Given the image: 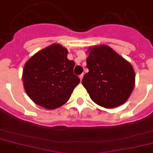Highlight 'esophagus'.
Returning <instances> with one entry per match:
<instances>
[{
	"label": "esophagus",
	"instance_id": "34e87169",
	"mask_svg": "<svg viewBox=\"0 0 153 153\" xmlns=\"http://www.w3.org/2000/svg\"><path fill=\"white\" fill-rule=\"evenodd\" d=\"M83 76H84L83 74H81V75H79V79H80V80H82V77H83Z\"/></svg>",
	"mask_w": 153,
	"mask_h": 153
}]
</instances>
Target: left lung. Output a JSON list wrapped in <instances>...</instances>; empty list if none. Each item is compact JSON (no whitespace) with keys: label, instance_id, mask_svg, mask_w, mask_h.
I'll use <instances>...</instances> for the list:
<instances>
[{"label":"left lung","instance_id":"obj_1","mask_svg":"<svg viewBox=\"0 0 153 153\" xmlns=\"http://www.w3.org/2000/svg\"><path fill=\"white\" fill-rule=\"evenodd\" d=\"M86 59L88 72L82 84L91 99L107 109L126 102L135 85V73L130 62L107 45L88 49Z\"/></svg>","mask_w":153,"mask_h":153}]
</instances>
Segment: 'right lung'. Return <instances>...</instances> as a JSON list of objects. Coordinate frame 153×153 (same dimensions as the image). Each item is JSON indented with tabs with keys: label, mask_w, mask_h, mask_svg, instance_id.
<instances>
[{
	"label": "right lung",
	"mask_w": 153,
	"mask_h": 153,
	"mask_svg": "<svg viewBox=\"0 0 153 153\" xmlns=\"http://www.w3.org/2000/svg\"><path fill=\"white\" fill-rule=\"evenodd\" d=\"M68 49L53 43L41 49L25 65L22 80L25 90L36 104L55 110L65 104L79 83L74 74V61L68 59Z\"/></svg>",
	"instance_id": "add662e5"
}]
</instances>
